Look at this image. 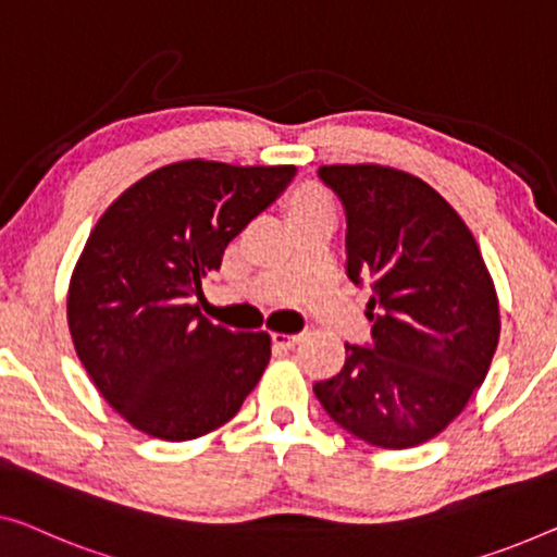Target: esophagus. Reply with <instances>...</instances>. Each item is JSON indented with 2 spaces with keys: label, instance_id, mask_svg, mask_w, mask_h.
<instances>
[{
  "label": "esophagus",
  "instance_id": "1",
  "mask_svg": "<svg viewBox=\"0 0 557 557\" xmlns=\"http://www.w3.org/2000/svg\"><path fill=\"white\" fill-rule=\"evenodd\" d=\"M302 332H295V335H285V332H275L272 335V343L280 345V347H295L297 343H302Z\"/></svg>",
  "mask_w": 557,
  "mask_h": 557
}]
</instances>
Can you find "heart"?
Segmentation results:
<instances>
[{
	"instance_id": "b5f03b06",
	"label": "heart",
	"mask_w": 557,
	"mask_h": 557,
	"mask_svg": "<svg viewBox=\"0 0 557 557\" xmlns=\"http://www.w3.org/2000/svg\"><path fill=\"white\" fill-rule=\"evenodd\" d=\"M300 205H330V199L325 193H320V189H307V193L297 199V207Z\"/></svg>"
}]
</instances>
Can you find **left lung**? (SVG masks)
Returning <instances> with one entry per match:
<instances>
[{
  "mask_svg": "<svg viewBox=\"0 0 557 557\" xmlns=\"http://www.w3.org/2000/svg\"><path fill=\"white\" fill-rule=\"evenodd\" d=\"M318 177L345 207L347 277L372 289V343L345 345L343 370L314 395L364 443H428L483 385L500 337L483 255L460 214L408 172L332 164Z\"/></svg>",
  "mask_w": 557,
  "mask_h": 557,
  "instance_id": "left-lung-1",
  "label": "left lung"
}]
</instances>
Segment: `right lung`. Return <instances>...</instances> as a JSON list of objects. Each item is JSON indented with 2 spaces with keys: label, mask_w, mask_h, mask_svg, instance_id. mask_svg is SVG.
<instances>
[{
  "label": "right lung",
  "mask_w": 557,
  "mask_h": 557,
  "mask_svg": "<svg viewBox=\"0 0 557 557\" xmlns=\"http://www.w3.org/2000/svg\"><path fill=\"white\" fill-rule=\"evenodd\" d=\"M295 172L174 162L124 189L99 218L72 272L66 320L87 375L143 433L172 443L212 433L260 383L268 332L214 325L189 300Z\"/></svg>",
  "instance_id": "1"
}]
</instances>
